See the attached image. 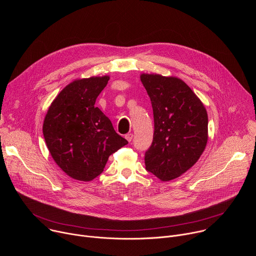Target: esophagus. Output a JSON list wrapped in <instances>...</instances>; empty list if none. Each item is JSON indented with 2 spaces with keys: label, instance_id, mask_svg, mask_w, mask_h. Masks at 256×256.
<instances>
[{
  "label": "esophagus",
  "instance_id": "34e87169",
  "mask_svg": "<svg viewBox=\"0 0 256 256\" xmlns=\"http://www.w3.org/2000/svg\"><path fill=\"white\" fill-rule=\"evenodd\" d=\"M132 138H134V134H130H130H126V140H128V142H132Z\"/></svg>",
  "mask_w": 256,
  "mask_h": 256
}]
</instances>
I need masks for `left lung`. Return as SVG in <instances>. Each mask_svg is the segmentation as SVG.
<instances>
[{
	"label": "left lung",
	"mask_w": 256,
	"mask_h": 256,
	"mask_svg": "<svg viewBox=\"0 0 256 256\" xmlns=\"http://www.w3.org/2000/svg\"><path fill=\"white\" fill-rule=\"evenodd\" d=\"M140 81L151 99L154 136L144 153L146 169L163 181L192 167L208 142V114L182 80L142 74Z\"/></svg>",
	"instance_id": "left-lung-1"
}]
</instances>
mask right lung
I'll use <instances>...</instances> for the list:
<instances>
[{
    "mask_svg": "<svg viewBox=\"0 0 256 256\" xmlns=\"http://www.w3.org/2000/svg\"><path fill=\"white\" fill-rule=\"evenodd\" d=\"M109 77L77 80L52 103L44 136L56 163L72 178L90 181L102 173L108 157L128 142L120 136L95 101Z\"/></svg>",
    "mask_w": 256,
    "mask_h": 256,
    "instance_id": "1",
    "label": "right lung"
}]
</instances>
